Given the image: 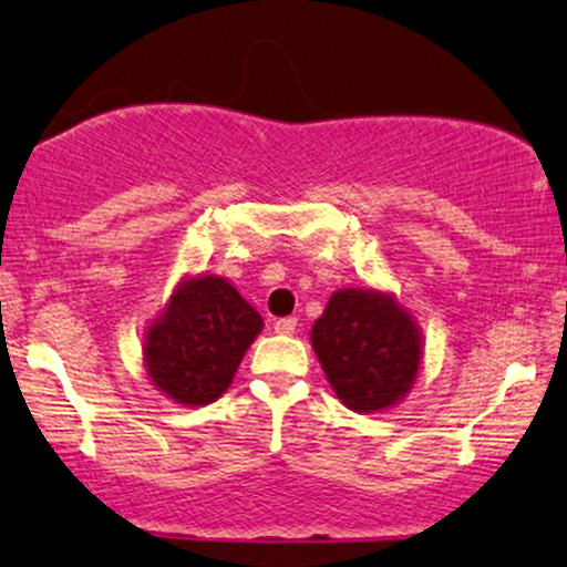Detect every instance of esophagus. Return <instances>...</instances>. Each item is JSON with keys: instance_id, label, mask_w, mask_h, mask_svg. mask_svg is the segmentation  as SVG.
Returning a JSON list of instances; mask_svg holds the SVG:
<instances>
[{"instance_id": "esophagus-1", "label": "esophagus", "mask_w": 567, "mask_h": 567, "mask_svg": "<svg viewBox=\"0 0 567 567\" xmlns=\"http://www.w3.org/2000/svg\"><path fill=\"white\" fill-rule=\"evenodd\" d=\"M275 329L279 334H292L298 329V319L296 317H282L275 321Z\"/></svg>"}]
</instances>
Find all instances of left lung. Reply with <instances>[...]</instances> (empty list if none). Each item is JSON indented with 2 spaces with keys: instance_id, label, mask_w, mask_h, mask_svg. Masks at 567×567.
<instances>
[{
  "instance_id": "left-lung-1",
  "label": "left lung",
  "mask_w": 567,
  "mask_h": 567,
  "mask_svg": "<svg viewBox=\"0 0 567 567\" xmlns=\"http://www.w3.org/2000/svg\"><path fill=\"white\" fill-rule=\"evenodd\" d=\"M311 342L337 398L358 413L395 405L421 363L413 319L374 290L334 292L311 329Z\"/></svg>"
}]
</instances>
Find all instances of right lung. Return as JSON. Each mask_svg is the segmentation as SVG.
Listing matches in <instances>:
<instances>
[{
	"mask_svg": "<svg viewBox=\"0 0 567 567\" xmlns=\"http://www.w3.org/2000/svg\"><path fill=\"white\" fill-rule=\"evenodd\" d=\"M261 324L259 311L230 282L188 279L148 329V377L177 403L209 405L230 386Z\"/></svg>",
	"mask_w": 567,
	"mask_h": 567,
	"instance_id": "right-lung-1",
	"label": "right lung"
}]
</instances>
